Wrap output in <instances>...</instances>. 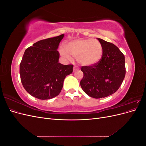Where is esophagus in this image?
Instances as JSON below:
<instances>
[{"instance_id": "34e87169", "label": "esophagus", "mask_w": 146, "mask_h": 146, "mask_svg": "<svg viewBox=\"0 0 146 146\" xmlns=\"http://www.w3.org/2000/svg\"><path fill=\"white\" fill-rule=\"evenodd\" d=\"M78 70V68L77 67V66H74V68H73V70H74V71H76V70Z\"/></svg>"}]
</instances>
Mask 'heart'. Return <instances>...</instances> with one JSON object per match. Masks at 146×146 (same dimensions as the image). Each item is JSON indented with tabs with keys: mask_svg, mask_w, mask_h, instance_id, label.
Instances as JSON below:
<instances>
[{
	"mask_svg": "<svg viewBox=\"0 0 146 146\" xmlns=\"http://www.w3.org/2000/svg\"><path fill=\"white\" fill-rule=\"evenodd\" d=\"M60 52L64 58L71 60V56L77 58L78 63L84 66H90L98 63L102 58L103 48L98 39H79L68 43L66 49L60 48Z\"/></svg>",
	"mask_w": 146,
	"mask_h": 146,
	"instance_id": "obj_1",
	"label": "heart"
}]
</instances>
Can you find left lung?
<instances>
[{"mask_svg": "<svg viewBox=\"0 0 146 146\" xmlns=\"http://www.w3.org/2000/svg\"><path fill=\"white\" fill-rule=\"evenodd\" d=\"M103 48L98 63L82 66L83 77L80 86L83 91L95 99L104 98L116 92L125 76V56L113 43L98 38Z\"/></svg>", "mask_w": 146, "mask_h": 146, "instance_id": "8db88e82", "label": "left lung"}]
</instances>
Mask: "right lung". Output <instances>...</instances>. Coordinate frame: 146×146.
Returning <instances> with one entry per match:
<instances>
[{"label": "right lung", "instance_id": "add662e5", "mask_svg": "<svg viewBox=\"0 0 146 146\" xmlns=\"http://www.w3.org/2000/svg\"><path fill=\"white\" fill-rule=\"evenodd\" d=\"M64 37L42 39L25 50L20 63L21 80L24 89L35 98L50 99L58 96L68 75L72 73V64L58 63L56 50Z\"/></svg>", "mask_w": 146, "mask_h": 146}]
</instances>
